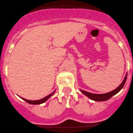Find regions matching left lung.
Instances as JSON below:
<instances>
[{
  "label": "left lung",
  "mask_w": 133,
  "mask_h": 133,
  "mask_svg": "<svg viewBox=\"0 0 133 133\" xmlns=\"http://www.w3.org/2000/svg\"><path fill=\"white\" fill-rule=\"evenodd\" d=\"M127 74H126L125 77L124 79L122 82V83L117 87L116 89H115L114 90L110 92H108L107 93H104V94H95V93H89V92L85 91H83L82 89H80L81 92H82L83 94H84L85 95L87 96L88 98H89L90 99L93 100L95 101H105L108 100L109 98H110L111 97H113L114 95H115L116 94H117L119 91H120L121 89L123 88L125 83L126 79H127Z\"/></svg>",
  "instance_id": "8db88e82"
}]
</instances>
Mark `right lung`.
Wrapping results in <instances>:
<instances>
[{
	"mask_svg": "<svg viewBox=\"0 0 133 133\" xmlns=\"http://www.w3.org/2000/svg\"><path fill=\"white\" fill-rule=\"evenodd\" d=\"M55 91H54L53 93H51V94H50L49 95L46 96V97H44V98H42V99L37 100V101H30V100L25 99V98H22V97H21V98H22L23 100H24L25 101H26V102H28V103L31 104H42V103H44V102H45L50 97H51V96L54 94V93H55Z\"/></svg>",
	"mask_w": 133,
	"mask_h": 133,
	"instance_id": "right-lung-1",
	"label": "right lung"
}]
</instances>
